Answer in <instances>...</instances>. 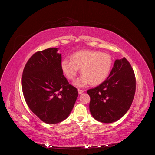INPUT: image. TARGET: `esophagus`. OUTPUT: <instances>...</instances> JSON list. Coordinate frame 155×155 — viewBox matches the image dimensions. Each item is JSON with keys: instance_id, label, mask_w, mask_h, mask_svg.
<instances>
[{"instance_id": "1", "label": "esophagus", "mask_w": 155, "mask_h": 155, "mask_svg": "<svg viewBox=\"0 0 155 155\" xmlns=\"http://www.w3.org/2000/svg\"><path fill=\"white\" fill-rule=\"evenodd\" d=\"M83 92H84V90H83V89H78V92L79 94H82Z\"/></svg>"}]
</instances>
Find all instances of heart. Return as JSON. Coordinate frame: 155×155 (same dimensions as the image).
<instances>
[{
    "label": "heart",
    "instance_id": "heart-1",
    "mask_svg": "<svg viewBox=\"0 0 155 155\" xmlns=\"http://www.w3.org/2000/svg\"><path fill=\"white\" fill-rule=\"evenodd\" d=\"M71 58L62 61L61 68L70 80H74L79 68H81L83 75L75 83L78 87H83L88 83L97 85L104 82L109 76L113 63L109 54L97 50L76 51Z\"/></svg>",
    "mask_w": 155,
    "mask_h": 155
}]
</instances>
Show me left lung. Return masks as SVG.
I'll return each mask as SVG.
<instances>
[{"instance_id": "1", "label": "left lung", "mask_w": 155, "mask_h": 155, "mask_svg": "<svg viewBox=\"0 0 155 155\" xmlns=\"http://www.w3.org/2000/svg\"><path fill=\"white\" fill-rule=\"evenodd\" d=\"M135 91L136 78L130 64L125 58L116 59L106 80L87 91L93 118L105 124L120 120L129 109Z\"/></svg>"}]
</instances>
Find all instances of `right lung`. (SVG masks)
I'll use <instances>...</instances> for the list:
<instances>
[{
	"label": "right lung",
	"mask_w": 155,
	"mask_h": 155,
	"mask_svg": "<svg viewBox=\"0 0 155 155\" xmlns=\"http://www.w3.org/2000/svg\"><path fill=\"white\" fill-rule=\"evenodd\" d=\"M58 48L35 53L23 70L22 88L30 109L45 123L54 124L66 119L78 96L61 68Z\"/></svg>",
	"instance_id": "obj_1"
}]
</instances>
